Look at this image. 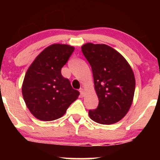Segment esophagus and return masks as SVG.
<instances>
[{
	"instance_id": "esophagus-1",
	"label": "esophagus",
	"mask_w": 160,
	"mask_h": 160,
	"mask_svg": "<svg viewBox=\"0 0 160 160\" xmlns=\"http://www.w3.org/2000/svg\"><path fill=\"white\" fill-rule=\"evenodd\" d=\"M80 95H81V97H83L85 92H84V89H82V88H80Z\"/></svg>"
}]
</instances>
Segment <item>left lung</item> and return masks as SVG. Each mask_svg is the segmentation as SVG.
Segmentation results:
<instances>
[{
  "label": "left lung",
  "mask_w": 160,
  "mask_h": 160,
  "mask_svg": "<svg viewBox=\"0 0 160 160\" xmlns=\"http://www.w3.org/2000/svg\"><path fill=\"white\" fill-rule=\"evenodd\" d=\"M81 48L91 65L99 101L96 109L89 111V117L100 124L116 123L132 104L135 89L132 69L126 58L109 46L87 43Z\"/></svg>",
  "instance_id": "1"
}]
</instances>
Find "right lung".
Masks as SVG:
<instances>
[{"label":"right lung","mask_w":160,"mask_h":160,"mask_svg":"<svg viewBox=\"0 0 160 160\" xmlns=\"http://www.w3.org/2000/svg\"><path fill=\"white\" fill-rule=\"evenodd\" d=\"M74 50L72 46L54 43L43 49L29 66L22 92L27 108L38 120L60 118L78 99L80 92L61 73Z\"/></svg>","instance_id":"add662e5"}]
</instances>
